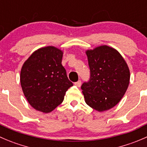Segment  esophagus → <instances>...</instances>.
Wrapping results in <instances>:
<instances>
[{
    "label": "esophagus",
    "mask_w": 147,
    "mask_h": 147,
    "mask_svg": "<svg viewBox=\"0 0 147 147\" xmlns=\"http://www.w3.org/2000/svg\"><path fill=\"white\" fill-rule=\"evenodd\" d=\"M81 83H82V82H81V81L80 80H78V82H75V85H76L77 87H80L81 86Z\"/></svg>",
    "instance_id": "esophagus-1"
}]
</instances>
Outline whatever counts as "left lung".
<instances>
[{"mask_svg":"<svg viewBox=\"0 0 147 147\" xmlns=\"http://www.w3.org/2000/svg\"><path fill=\"white\" fill-rule=\"evenodd\" d=\"M90 77L81 89L85 102L99 112L119 102L130 80L129 67L117 50L103 45L86 51Z\"/></svg>","mask_w":147,"mask_h":147,"instance_id":"8db88e82","label":"left lung"}]
</instances>
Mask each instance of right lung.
<instances>
[{
	"mask_svg": "<svg viewBox=\"0 0 147 147\" xmlns=\"http://www.w3.org/2000/svg\"><path fill=\"white\" fill-rule=\"evenodd\" d=\"M62 55L60 49L46 47L35 51L23 65L20 76L23 92L30 105L39 111H52L73 85L62 65Z\"/></svg>",
	"mask_w": 147,
	"mask_h": 147,
	"instance_id": "obj_1",
	"label": "right lung"
}]
</instances>
